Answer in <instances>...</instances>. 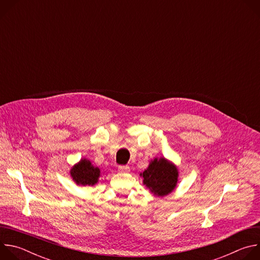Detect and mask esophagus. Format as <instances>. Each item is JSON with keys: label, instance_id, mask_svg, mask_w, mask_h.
I'll use <instances>...</instances> for the list:
<instances>
[{"label": "esophagus", "instance_id": "esophagus-1", "mask_svg": "<svg viewBox=\"0 0 260 260\" xmlns=\"http://www.w3.org/2000/svg\"><path fill=\"white\" fill-rule=\"evenodd\" d=\"M118 170L120 172H128L129 171V167L125 166V165H121V166H118Z\"/></svg>", "mask_w": 260, "mask_h": 260}]
</instances>
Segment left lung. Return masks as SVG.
<instances>
[{"label": "left lung", "mask_w": 260, "mask_h": 260, "mask_svg": "<svg viewBox=\"0 0 260 260\" xmlns=\"http://www.w3.org/2000/svg\"><path fill=\"white\" fill-rule=\"evenodd\" d=\"M142 176L146 186L158 197H164L172 192L178 181L176 167L165 158L151 161Z\"/></svg>", "instance_id": "8db88e82"}]
</instances>
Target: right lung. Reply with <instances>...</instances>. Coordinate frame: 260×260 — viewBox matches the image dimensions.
<instances>
[{
  "label": "right lung",
  "instance_id": "1",
  "mask_svg": "<svg viewBox=\"0 0 260 260\" xmlns=\"http://www.w3.org/2000/svg\"><path fill=\"white\" fill-rule=\"evenodd\" d=\"M71 176L73 180L78 185H94L100 177V169L91 166L90 161L82 159L78 165L73 167L71 170Z\"/></svg>",
  "mask_w": 260,
  "mask_h": 260
}]
</instances>
